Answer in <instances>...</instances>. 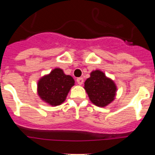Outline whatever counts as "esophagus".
Here are the masks:
<instances>
[{
  "label": "esophagus",
  "instance_id": "1",
  "mask_svg": "<svg viewBox=\"0 0 155 155\" xmlns=\"http://www.w3.org/2000/svg\"><path fill=\"white\" fill-rule=\"evenodd\" d=\"M77 82H78V84H83V82H84V80H83V78H77Z\"/></svg>",
  "mask_w": 155,
  "mask_h": 155
}]
</instances>
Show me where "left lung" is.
<instances>
[{"mask_svg":"<svg viewBox=\"0 0 155 155\" xmlns=\"http://www.w3.org/2000/svg\"><path fill=\"white\" fill-rule=\"evenodd\" d=\"M84 88L91 102L99 107H105L113 102L117 91L114 81L99 70L91 72Z\"/></svg>","mask_w":155,"mask_h":155,"instance_id":"left-lung-1","label":"left lung"}]
</instances>
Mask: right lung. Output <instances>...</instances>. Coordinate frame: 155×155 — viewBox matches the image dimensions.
<instances>
[{"instance_id":"add662e5","label":"right lung","mask_w":155,"mask_h":155,"mask_svg":"<svg viewBox=\"0 0 155 155\" xmlns=\"http://www.w3.org/2000/svg\"><path fill=\"white\" fill-rule=\"evenodd\" d=\"M74 85V80L72 77L66 75L61 68H55L39 79L37 91L42 101L52 106H57L65 101Z\"/></svg>"}]
</instances>
